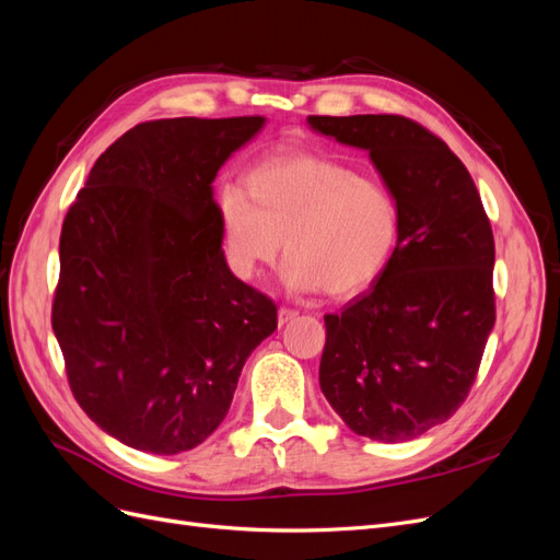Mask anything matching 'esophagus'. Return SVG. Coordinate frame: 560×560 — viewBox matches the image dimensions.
<instances>
[{
    "label": "esophagus",
    "mask_w": 560,
    "mask_h": 560,
    "mask_svg": "<svg viewBox=\"0 0 560 560\" xmlns=\"http://www.w3.org/2000/svg\"><path fill=\"white\" fill-rule=\"evenodd\" d=\"M299 315V311H294V308H280L278 311V325L282 327V325H287V322H290V319H294Z\"/></svg>",
    "instance_id": "obj_1"
}]
</instances>
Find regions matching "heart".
<instances>
[{
	"label": "heart",
	"mask_w": 560,
	"mask_h": 560,
	"mask_svg": "<svg viewBox=\"0 0 560 560\" xmlns=\"http://www.w3.org/2000/svg\"><path fill=\"white\" fill-rule=\"evenodd\" d=\"M226 259L252 280L282 249L292 292L352 296L393 261L401 210L374 177L317 154L270 156L247 175V194L226 186L217 198Z\"/></svg>",
	"instance_id": "heart-1"
}]
</instances>
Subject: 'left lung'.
Segmentation results:
<instances>
[{
	"mask_svg": "<svg viewBox=\"0 0 560 560\" xmlns=\"http://www.w3.org/2000/svg\"><path fill=\"white\" fill-rule=\"evenodd\" d=\"M366 149L401 210L383 276L325 315L319 387L354 432L397 444L448 420L477 378L495 325V243L471 175L444 140L397 114L308 116Z\"/></svg>",
	"mask_w": 560,
	"mask_h": 560,
	"instance_id": "left-lung-1",
	"label": "left lung"
}]
</instances>
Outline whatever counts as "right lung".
Here are the masks:
<instances>
[{
	"mask_svg": "<svg viewBox=\"0 0 560 560\" xmlns=\"http://www.w3.org/2000/svg\"><path fill=\"white\" fill-rule=\"evenodd\" d=\"M264 116L159 118L93 165L60 233L54 325L72 395L100 430L156 455L219 428L245 360L278 327L231 273L212 182Z\"/></svg>",
	"mask_w": 560,
	"mask_h": 560,
	"instance_id": "1",
	"label": "right lung"
}]
</instances>
